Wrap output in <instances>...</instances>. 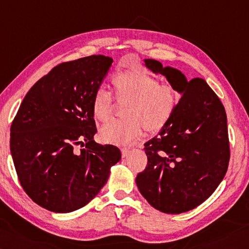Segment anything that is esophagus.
<instances>
[{
  "mask_svg": "<svg viewBox=\"0 0 249 249\" xmlns=\"http://www.w3.org/2000/svg\"><path fill=\"white\" fill-rule=\"evenodd\" d=\"M129 153H130V150L129 149H125V147H124V149H121L122 158H127V156L129 155Z\"/></svg>",
  "mask_w": 249,
  "mask_h": 249,
  "instance_id": "obj_1",
  "label": "esophagus"
}]
</instances>
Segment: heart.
<instances>
[{
    "mask_svg": "<svg viewBox=\"0 0 249 249\" xmlns=\"http://www.w3.org/2000/svg\"><path fill=\"white\" fill-rule=\"evenodd\" d=\"M116 97L129 100L124 120H115L104 125L100 137L107 143L128 145L141 136L143 128L147 132H159L164 129L175 115L179 96L169 84H159L154 76L140 68L125 70L112 77ZM93 112L99 121L110 119L115 103L104 87L95 91Z\"/></svg>",
    "mask_w": 249,
    "mask_h": 249,
    "instance_id": "1",
    "label": "heart"
}]
</instances>
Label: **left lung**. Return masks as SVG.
Here are the masks:
<instances>
[{"label":"left lung","mask_w":249,"mask_h":249,"mask_svg":"<svg viewBox=\"0 0 249 249\" xmlns=\"http://www.w3.org/2000/svg\"><path fill=\"white\" fill-rule=\"evenodd\" d=\"M144 63L166 77L181 98L169 124L144 144L147 165L136 182L156 210L178 214L206 201L223 180L230 160L226 112L202 78L188 81L179 70L153 59Z\"/></svg>","instance_id":"8db88e82"}]
</instances>
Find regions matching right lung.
Listing matches in <instances>:
<instances>
[{
  "instance_id": "obj_1",
  "label": "right lung",
  "mask_w": 249,
  "mask_h": 249,
  "mask_svg": "<svg viewBox=\"0 0 249 249\" xmlns=\"http://www.w3.org/2000/svg\"><path fill=\"white\" fill-rule=\"evenodd\" d=\"M112 61L98 54L56 65L29 89L13 120L17 176L29 198L47 210L69 213L86 206L121 159L117 146L93 140V97Z\"/></svg>"
}]
</instances>
